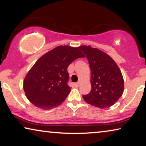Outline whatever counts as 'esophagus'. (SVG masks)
I'll use <instances>...</instances> for the list:
<instances>
[{"label": "esophagus", "instance_id": "esophagus-1", "mask_svg": "<svg viewBox=\"0 0 146 146\" xmlns=\"http://www.w3.org/2000/svg\"><path fill=\"white\" fill-rule=\"evenodd\" d=\"M74 86H75V87H78L79 86V83L78 82V83H74Z\"/></svg>", "mask_w": 146, "mask_h": 146}]
</instances>
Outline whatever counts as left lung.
<instances>
[{
  "label": "left lung",
  "instance_id": "obj_1",
  "mask_svg": "<svg viewBox=\"0 0 146 146\" xmlns=\"http://www.w3.org/2000/svg\"><path fill=\"white\" fill-rule=\"evenodd\" d=\"M87 56L91 68V91L83 99L99 108H108L116 103L124 92V79L116 63L107 53L92 48L79 46Z\"/></svg>",
  "mask_w": 146,
  "mask_h": 146
}]
</instances>
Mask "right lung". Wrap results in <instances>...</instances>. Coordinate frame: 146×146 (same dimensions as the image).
Instances as JSON below:
<instances>
[{"instance_id": "add662e5", "label": "right lung", "mask_w": 146, "mask_h": 146, "mask_svg": "<svg viewBox=\"0 0 146 146\" xmlns=\"http://www.w3.org/2000/svg\"><path fill=\"white\" fill-rule=\"evenodd\" d=\"M85 57L79 47L59 46L43 55L24 78V91L36 107L50 110L63 103L71 91L67 85V67L74 60Z\"/></svg>"}]
</instances>
